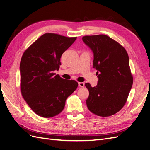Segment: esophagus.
<instances>
[{
  "label": "esophagus",
  "instance_id": "esophagus-1",
  "mask_svg": "<svg viewBox=\"0 0 150 150\" xmlns=\"http://www.w3.org/2000/svg\"><path fill=\"white\" fill-rule=\"evenodd\" d=\"M79 84V87L80 88H84V83H78Z\"/></svg>",
  "mask_w": 150,
  "mask_h": 150
}]
</instances>
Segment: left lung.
<instances>
[{"label":"left lung","mask_w":150,"mask_h":150,"mask_svg":"<svg viewBox=\"0 0 150 150\" xmlns=\"http://www.w3.org/2000/svg\"><path fill=\"white\" fill-rule=\"evenodd\" d=\"M83 40L94 53L93 67L99 78L94 87L85 84L89 92L88 108L99 116H112L125 106L133 83L128 53L106 35H85Z\"/></svg>","instance_id":"obj_1"}]
</instances>
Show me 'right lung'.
I'll list each match as a JSON object with an SVG mask.
<instances>
[{
    "label": "right lung",
    "instance_id": "1",
    "mask_svg": "<svg viewBox=\"0 0 150 150\" xmlns=\"http://www.w3.org/2000/svg\"><path fill=\"white\" fill-rule=\"evenodd\" d=\"M76 38L46 33L32 44L22 56V96L39 116L51 117L59 114L67 98L78 88L76 81L64 79L54 73L59 69L62 54Z\"/></svg>",
    "mask_w": 150,
    "mask_h": 150
}]
</instances>
